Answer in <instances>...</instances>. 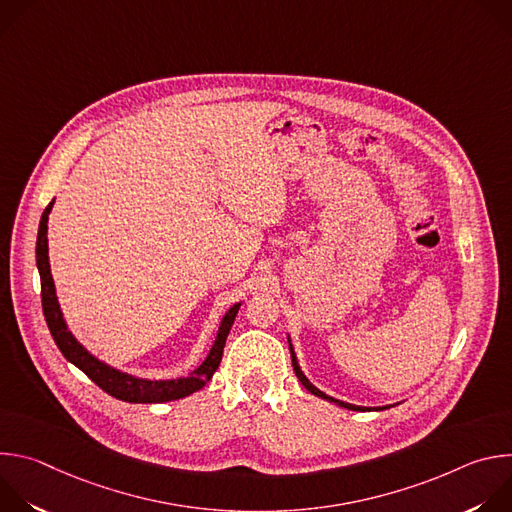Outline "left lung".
Segmentation results:
<instances>
[{"label": "left lung", "instance_id": "1", "mask_svg": "<svg viewBox=\"0 0 512 512\" xmlns=\"http://www.w3.org/2000/svg\"><path fill=\"white\" fill-rule=\"evenodd\" d=\"M289 352H291V364H294V371H296V375H298V379H300V383L312 393V395H316V397H322V399H326V401H330V403H336V405H340V407H344V409H350V411H369L371 407H358V405H350V403H344V401H338V399H334V397H328L326 393H322L320 389H316L308 379H306V375L302 373V369H300V364H298V358H296V354H294V346L289 344ZM381 409H387V407H381Z\"/></svg>", "mask_w": 512, "mask_h": 512}]
</instances>
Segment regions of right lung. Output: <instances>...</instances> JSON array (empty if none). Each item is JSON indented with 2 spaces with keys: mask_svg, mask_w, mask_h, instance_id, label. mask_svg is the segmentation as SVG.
<instances>
[{
  "mask_svg": "<svg viewBox=\"0 0 512 512\" xmlns=\"http://www.w3.org/2000/svg\"><path fill=\"white\" fill-rule=\"evenodd\" d=\"M54 200L46 206L40 218V229H38V241H36V263L40 271V287H42V312L48 324V330L64 354L66 360H70L75 367H79L95 385H99L105 393H109L115 399L127 401V403H166V401H176L182 397H188L190 393L202 389L214 375L223 358L225 342L229 336V330L235 322V316L239 312V306H233L223 322L221 328H218L216 340L206 356V360L200 364V367L186 379H176V381H145V379H135L131 375H125L121 371H115L107 367L105 362L97 360L93 354H89L77 338L72 336L64 324L58 300H56V291H54V281L50 275V263H48V214L52 210Z\"/></svg>",
  "mask_w": 512,
  "mask_h": 512,
  "instance_id": "obj_1",
  "label": "right lung"
}]
</instances>
